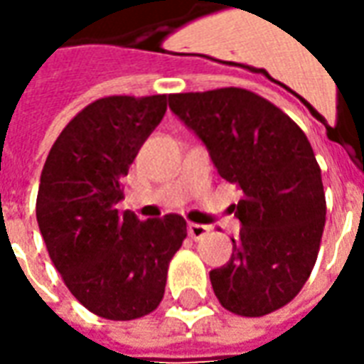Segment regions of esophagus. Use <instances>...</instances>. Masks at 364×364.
Masks as SVG:
<instances>
[{
  "mask_svg": "<svg viewBox=\"0 0 364 364\" xmlns=\"http://www.w3.org/2000/svg\"><path fill=\"white\" fill-rule=\"evenodd\" d=\"M187 232H189V236L193 237V240H203V237L210 232V228L205 226V224H195V222H191L189 226H187Z\"/></svg>",
  "mask_w": 364,
  "mask_h": 364,
  "instance_id": "1",
  "label": "esophagus"
}]
</instances>
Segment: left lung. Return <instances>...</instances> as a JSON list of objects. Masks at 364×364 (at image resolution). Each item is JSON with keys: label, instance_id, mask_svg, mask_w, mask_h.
Here are the masks:
<instances>
[{"label": "left lung", "instance_id": "left-lung-1", "mask_svg": "<svg viewBox=\"0 0 364 364\" xmlns=\"http://www.w3.org/2000/svg\"><path fill=\"white\" fill-rule=\"evenodd\" d=\"M169 109L206 144L220 177L244 191L232 259L210 271L218 302L245 318L287 306L312 273L326 226L321 171L302 128L244 87L173 93Z\"/></svg>", "mask_w": 364, "mask_h": 364}]
</instances>
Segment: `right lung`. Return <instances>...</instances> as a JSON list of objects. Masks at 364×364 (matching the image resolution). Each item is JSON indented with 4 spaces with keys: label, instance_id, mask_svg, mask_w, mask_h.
I'll use <instances>...</instances> for the list:
<instances>
[{
    "label": "right lung",
    "instance_id": "right-lung-1",
    "mask_svg": "<svg viewBox=\"0 0 364 364\" xmlns=\"http://www.w3.org/2000/svg\"><path fill=\"white\" fill-rule=\"evenodd\" d=\"M166 109L167 95L97 99L60 132L41 173L36 222L48 255L75 300L105 320L154 312L187 237L179 214L138 220L117 208L122 177Z\"/></svg>",
    "mask_w": 364,
    "mask_h": 364
}]
</instances>
